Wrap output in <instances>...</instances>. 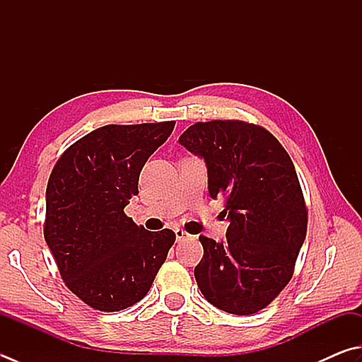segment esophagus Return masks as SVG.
<instances>
[{
  "instance_id": "obj_1",
  "label": "esophagus",
  "mask_w": 362,
  "mask_h": 362,
  "mask_svg": "<svg viewBox=\"0 0 362 362\" xmlns=\"http://www.w3.org/2000/svg\"><path fill=\"white\" fill-rule=\"evenodd\" d=\"M175 235H176V240L181 241V240H184V238H187V231H184L182 228H176Z\"/></svg>"
}]
</instances>
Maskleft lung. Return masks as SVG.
<instances>
[{
	"instance_id": "1",
	"label": "left lung",
	"mask_w": 362,
	"mask_h": 362,
	"mask_svg": "<svg viewBox=\"0 0 362 362\" xmlns=\"http://www.w3.org/2000/svg\"><path fill=\"white\" fill-rule=\"evenodd\" d=\"M208 167L211 199L223 200L227 240L200 236L195 281L217 309L252 315L279 296L295 272L308 206L288 153L269 131L240 119L195 122L180 137Z\"/></svg>"
}]
</instances>
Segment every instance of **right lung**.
<instances>
[{"label": "right lung", "mask_w": 362, "mask_h": 362, "mask_svg": "<svg viewBox=\"0 0 362 362\" xmlns=\"http://www.w3.org/2000/svg\"><path fill=\"white\" fill-rule=\"evenodd\" d=\"M175 121L108 124L59 156L45 192L44 238L75 296L100 312L127 309L145 298L176 235L148 231L124 208L139 195L145 162Z\"/></svg>", "instance_id": "obj_1"}]
</instances>
